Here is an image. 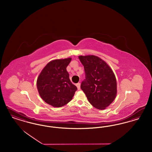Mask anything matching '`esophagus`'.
I'll return each instance as SVG.
<instances>
[{"instance_id": "obj_1", "label": "esophagus", "mask_w": 152, "mask_h": 152, "mask_svg": "<svg viewBox=\"0 0 152 152\" xmlns=\"http://www.w3.org/2000/svg\"><path fill=\"white\" fill-rule=\"evenodd\" d=\"M76 87H77V89L78 90H80V83H77V84H76Z\"/></svg>"}]
</instances>
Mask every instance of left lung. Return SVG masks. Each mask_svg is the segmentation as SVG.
I'll return each instance as SVG.
<instances>
[{
  "label": "left lung",
  "mask_w": 152,
  "mask_h": 152,
  "mask_svg": "<svg viewBox=\"0 0 152 152\" xmlns=\"http://www.w3.org/2000/svg\"><path fill=\"white\" fill-rule=\"evenodd\" d=\"M79 58L84 67L86 76L81 89L94 108L100 110L106 109L117 95L115 73L108 64L98 56H79Z\"/></svg>",
  "instance_id": "8db88e82"
}]
</instances>
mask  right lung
Instances as JSON below:
<instances>
[{"label": "right lung", "mask_w": 152, "mask_h": 152, "mask_svg": "<svg viewBox=\"0 0 152 152\" xmlns=\"http://www.w3.org/2000/svg\"><path fill=\"white\" fill-rule=\"evenodd\" d=\"M71 58L53 60L44 66L36 81L41 98L53 107H61L72 99L77 87L69 79L66 67Z\"/></svg>", "instance_id": "obj_1"}]
</instances>
